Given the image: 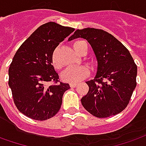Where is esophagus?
Returning <instances> with one entry per match:
<instances>
[{
  "mask_svg": "<svg viewBox=\"0 0 146 146\" xmlns=\"http://www.w3.org/2000/svg\"><path fill=\"white\" fill-rule=\"evenodd\" d=\"M77 86V83H70V87L71 88H75Z\"/></svg>",
  "mask_w": 146,
  "mask_h": 146,
  "instance_id": "esophagus-1",
  "label": "esophagus"
}]
</instances>
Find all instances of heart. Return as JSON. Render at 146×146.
<instances>
[{"mask_svg":"<svg viewBox=\"0 0 146 146\" xmlns=\"http://www.w3.org/2000/svg\"><path fill=\"white\" fill-rule=\"evenodd\" d=\"M86 43L83 40H77L73 44V47L74 50L81 54L86 46ZM52 64L55 69H59L61 68V65L59 63L56 57V51H54L52 55ZM90 74V69L88 67L85 65H80V66H70L68 67L62 72L61 73V79L66 82L70 83H76L78 81H81L82 79L88 77Z\"/></svg>","mask_w":146,"mask_h":146,"instance_id":"obj_1","label":"heart"}]
</instances>
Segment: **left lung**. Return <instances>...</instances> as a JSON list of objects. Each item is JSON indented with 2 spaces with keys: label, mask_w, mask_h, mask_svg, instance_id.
I'll list each match as a JSON object with an SVG mask.
<instances>
[{
  "label": "left lung",
  "mask_w": 146,
  "mask_h": 146,
  "mask_svg": "<svg viewBox=\"0 0 146 146\" xmlns=\"http://www.w3.org/2000/svg\"><path fill=\"white\" fill-rule=\"evenodd\" d=\"M87 40L98 60V73L87 81L89 92L81 98L83 107L99 118L121 113L128 106L137 86V67L129 51L110 33L102 29H77L69 40Z\"/></svg>",
  "instance_id": "left-lung-1"
}]
</instances>
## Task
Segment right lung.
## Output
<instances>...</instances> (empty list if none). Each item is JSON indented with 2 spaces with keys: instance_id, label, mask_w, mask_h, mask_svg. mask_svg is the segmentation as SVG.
<instances>
[{
  "instance_id": "add662e5",
  "label": "right lung",
  "mask_w": 146,
  "mask_h": 146,
  "mask_svg": "<svg viewBox=\"0 0 146 146\" xmlns=\"http://www.w3.org/2000/svg\"><path fill=\"white\" fill-rule=\"evenodd\" d=\"M74 31L55 22L40 25L15 53L9 69V86L16 107L29 118L45 121L60 110L69 85L60 81L52 65L54 49ZM52 82L48 86L46 83Z\"/></svg>"
}]
</instances>
